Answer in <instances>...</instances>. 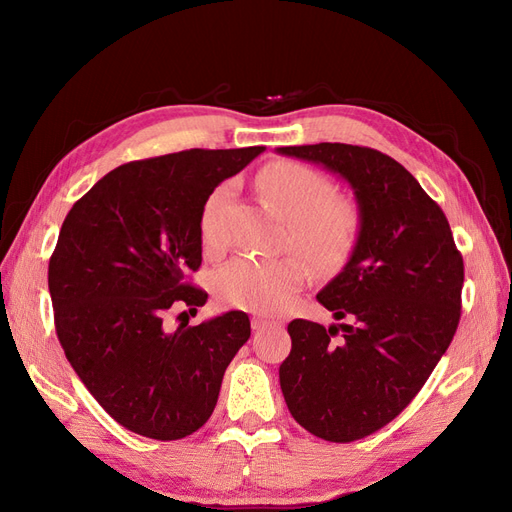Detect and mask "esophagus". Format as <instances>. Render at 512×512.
Listing matches in <instances>:
<instances>
[{"mask_svg": "<svg viewBox=\"0 0 512 512\" xmlns=\"http://www.w3.org/2000/svg\"><path fill=\"white\" fill-rule=\"evenodd\" d=\"M275 320H269V318H260V316H254L252 318V329L258 333V331H265L269 327H275Z\"/></svg>", "mask_w": 512, "mask_h": 512, "instance_id": "34e87169", "label": "esophagus"}]
</instances>
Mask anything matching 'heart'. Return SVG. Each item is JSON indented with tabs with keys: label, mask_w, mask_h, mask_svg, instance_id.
I'll list each match as a JSON object with an SVG mask.
<instances>
[{
	"label": "heart",
	"mask_w": 512,
	"mask_h": 512,
	"mask_svg": "<svg viewBox=\"0 0 512 512\" xmlns=\"http://www.w3.org/2000/svg\"><path fill=\"white\" fill-rule=\"evenodd\" d=\"M260 190L288 220V245L299 250L320 273L342 271L361 241L363 213L356 200L333 194L329 177L301 162H273L262 168ZM232 185L222 183L205 200L200 237L207 250L224 245V211ZM309 275L299 254L280 258L237 256L213 277L222 303L256 314H275L292 301Z\"/></svg>",
	"instance_id": "obj_1"
}]
</instances>
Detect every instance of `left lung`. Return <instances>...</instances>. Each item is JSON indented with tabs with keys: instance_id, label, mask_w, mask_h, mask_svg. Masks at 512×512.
I'll return each mask as SVG.
<instances>
[{
	"instance_id": "8db88e82",
	"label": "left lung",
	"mask_w": 512,
	"mask_h": 512,
	"mask_svg": "<svg viewBox=\"0 0 512 512\" xmlns=\"http://www.w3.org/2000/svg\"><path fill=\"white\" fill-rule=\"evenodd\" d=\"M277 151L346 179L363 213L354 256L316 297L346 322L292 320L280 365L294 421L322 440L354 442L391 423L451 346L463 258L440 205L386 153L344 143Z\"/></svg>"
}]
</instances>
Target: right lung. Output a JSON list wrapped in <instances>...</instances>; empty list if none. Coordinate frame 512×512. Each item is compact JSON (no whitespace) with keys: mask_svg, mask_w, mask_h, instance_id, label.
Masks as SVG:
<instances>
[{"mask_svg":"<svg viewBox=\"0 0 512 512\" xmlns=\"http://www.w3.org/2000/svg\"><path fill=\"white\" fill-rule=\"evenodd\" d=\"M262 151L188 149L121 164L61 224L49 262L59 344L98 404L138 436L168 442L203 427L250 339L245 312L175 331L166 316L207 303L188 282L203 262L200 213Z\"/></svg>","mask_w":512,"mask_h":512,"instance_id":"right-lung-1","label":"right lung"}]
</instances>
